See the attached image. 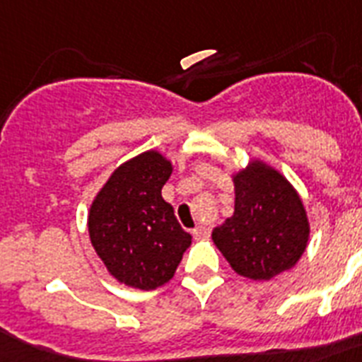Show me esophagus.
I'll return each instance as SVG.
<instances>
[{"label":"esophagus","mask_w":362,"mask_h":362,"mask_svg":"<svg viewBox=\"0 0 362 362\" xmlns=\"http://www.w3.org/2000/svg\"><path fill=\"white\" fill-rule=\"evenodd\" d=\"M193 236H195V238H208V236H210V228L204 227V225H199V227L193 228Z\"/></svg>","instance_id":"1"}]
</instances>
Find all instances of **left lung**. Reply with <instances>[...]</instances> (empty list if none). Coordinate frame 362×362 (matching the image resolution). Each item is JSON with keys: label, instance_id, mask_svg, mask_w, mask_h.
I'll return each instance as SVG.
<instances>
[{"label": "left lung", "instance_id": "left-lung-1", "mask_svg": "<svg viewBox=\"0 0 362 362\" xmlns=\"http://www.w3.org/2000/svg\"><path fill=\"white\" fill-rule=\"evenodd\" d=\"M234 214L211 240L238 275L269 281L298 264L310 225L298 191L279 171L252 160L232 176Z\"/></svg>", "mask_w": 362, "mask_h": 362}]
</instances>
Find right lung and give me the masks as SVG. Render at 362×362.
I'll list each match as a JSON object with an SVG mask.
<instances>
[{"label": "right lung", "instance_id": "add662e5", "mask_svg": "<svg viewBox=\"0 0 362 362\" xmlns=\"http://www.w3.org/2000/svg\"><path fill=\"white\" fill-rule=\"evenodd\" d=\"M171 173L165 156L146 151L117 167L90 204V243L126 286L154 290L171 281L191 245V234L161 197Z\"/></svg>", "mask_w": 362, "mask_h": 362}]
</instances>
